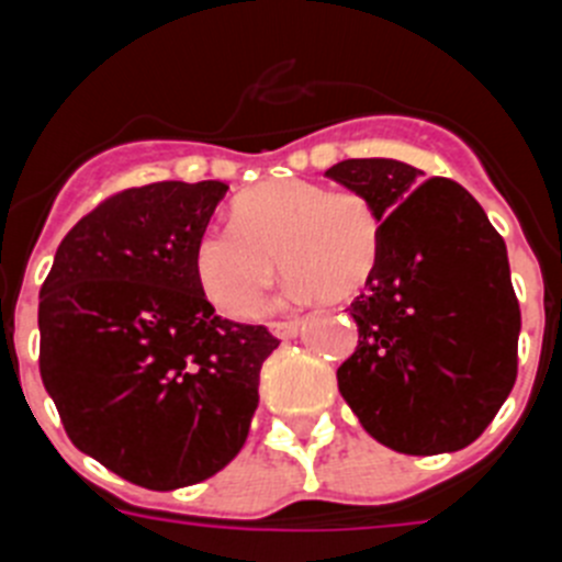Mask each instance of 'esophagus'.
<instances>
[{
  "label": "esophagus",
  "instance_id": "1",
  "mask_svg": "<svg viewBox=\"0 0 562 562\" xmlns=\"http://www.w3.org/2000/svg\"><path fill=\"white\" fill-rule=\"evenodd\" d=\"M297 329H301V324H297V321H278V324H270V331L276 337H281V340H290V337H295Z\"/></svg>",
  "mask_w": 562,
  "mask_h": 562
}]
</instances>
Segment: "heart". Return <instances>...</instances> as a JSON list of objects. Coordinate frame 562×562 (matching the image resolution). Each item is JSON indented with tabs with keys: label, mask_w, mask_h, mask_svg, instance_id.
I'll use <instances>...</instances> for the list:
<instances>
[{
	"label": "heart",
	"mask_w": 562,
	"mask_h": 562,
	"mask_svg": "<svg viewBox=\"0 0 562 562\" xmlns=\"http://www.w3.org/2000/svg\"><path fill=\"white\" fill-rule=\"evenodd\" d=\"M276 258L295 301L342 304L374 281L382 216L369 196L304 180L267 182L233 202V227H211L196 245L202 290L225 315L258 310Z\"/></svg>",
	"instance_id": "b5f03b06"
}]
</instances>
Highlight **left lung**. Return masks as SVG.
Wrapping results in <instances>:
<instances>
[{
  "label": "left lung",
  "mask_w": 562,
  "mask_h": 562,
  "mask_svg": "<svg viewBox=\"0 0 562 562\" xmlns=\"http://www.w3.org/2000/svg\"><path fill=\"white\" fill-rule=\"evenodd\" d=\"M326 177L374 202L382 258L349 306L360 340L337 389L366 434L408 456L473 445L518 376L520 310L504 238L453 180L385 157Z\"/></svg>",
  "instance_id": "1"
}]
</instances>
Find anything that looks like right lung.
<instances>
[{
  "label": "right lung",
  "mask_w": 562,
  "mask_h": 562,
  "mask_svg": "<svg viewBox=\"0 0 562 562\" xmlns=\"http://www.w3.org/2000/svg\"><path fill=\"white\" fill-rule=\"evenodd\" d=\"M227 186L151 182L114 193L58 245L38 292V369L81 453L146 490L211 479L258 408L265 326L216 315L196 245Z\"/></svg>",
  "instance_id": "obj_1"
}]
</instances>
